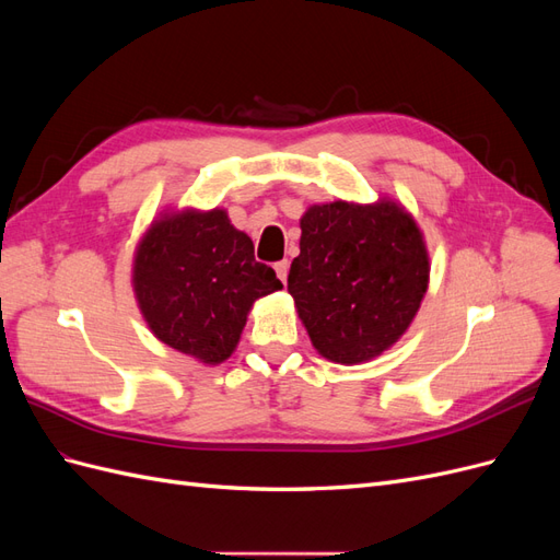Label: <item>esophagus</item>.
Masks as SVG:
<instances>
[{
	"label": "esophagus",
	"instance_id": "obj_1",
	"mask_svg": "<svg viewBox=\"0 0 560 560\" xmlns=\"http://www.w3.org/2000/svg\"><path fill=\"white\" fill-rule=\"evenodd\" d=\"M276 273H278V278H280L282 282H287V276H290V261H287V259L278 261V264H276Z\"/></svg>",
	"mask_w": 560,
	"mask_h": 560
}]
</instances>
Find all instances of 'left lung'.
<instances>
[{
    "mask_svg": "<svg viewBox=\"0 0 560 560\" xmlns=\"http://www.w3.org/2000/svg\"><path fill=\"white\" fill-rule=\"evenodd\" d=\"M287 290L322 358L358 364L393 346L428 292V252L395 202L313 206Z\"/></svg>",
    "mask_w": 560,
    "mask_h": 560,
    "instance_id": "obj_1",
    "label": "left lung"
}]
</instances>
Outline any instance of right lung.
I'll return each instance as SVG.
<instances>
[{
  "label": "right lung",
  "instance_id": "obj_1",
  "mask_svg": "<svg viewBox=\"0 0 560 560\" xmlns=\"http://www.w3.org/2000/svg\"><path fill=\"white\" fill-rule=\"evenodd\" d=\"M132 282L156 338L206 364L231 358L252 303L282 287L224 210L156 222L140 243Z\"/></svg>",
  "mask_w": 560,
  "mask_h": 560
}]
</instances>
